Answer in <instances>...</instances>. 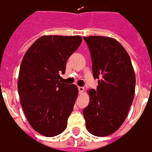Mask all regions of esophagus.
<instances>
[{
	"mask_svg": "<svg viewBox=\"0 0 152 152\" xmlns=\"http://www.w3.org/2000/svg\"><path fill=\"white\" fill-rule=\"evenodd\" d=\"M84 90H85V88H84V87H81V86H79V87H78V91H79V93H82L84 92Z\"/></svg>",
	"mask_w": 152,
	"mask_h": 152,
	"instance_id": "esophagus-1",
	"label": "esophagus"
}]
</instances>
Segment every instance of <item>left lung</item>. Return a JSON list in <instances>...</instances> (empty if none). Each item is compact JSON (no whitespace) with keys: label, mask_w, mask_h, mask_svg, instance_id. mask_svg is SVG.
<instances>
[{"label":"left lung","mask_w":152,"mask_h":152,"mask_svg":"<svg viewBox=\"0 0 152 152\" xmlns=\"http://www.w3.org/2000/svg\"><path fill=\"white\" fill-rule=\"evenodd\" d=\"M89 48L96 90L89 89V103L83 110L91 134L107 137L124 122L135 94L136 76L130 57L115 38L84 37Z\"/></svg>","instance_id":"obj_1"}]
</instances>
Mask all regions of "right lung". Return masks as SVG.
<instances>
[{
  "label": "right lung",
  "instance_id": "1",
  "mask_svg": "<svg viewBox=\"0 0 152 152\" xmlns=\"http://www.w3.org/2000/svg\"><path fill=\"white\" fill-rule=\"evenodd\" d=\"M81 36L45 35L25 53L18 78L20 104L26 119L40 134L52 137L63 133L72 112L78 89L59 82Z\"/></svg>",
  "mask_w": 152,
  "mask_h": 152
}]
</instances>
